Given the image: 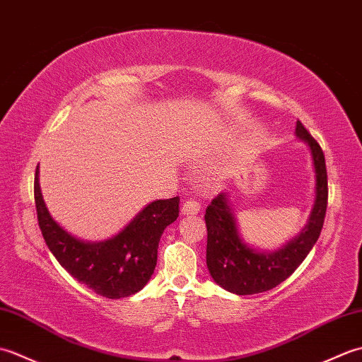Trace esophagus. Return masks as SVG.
<instances>
[{
	"instance_id": "obj_1",
	"label": "esophagus",
	"mask_w": 362,
	"mask_h": 362,
	"mask_svg": "<svg viewBox=\"0 0 362 362\" xmlns=\"http://www.w3.org/2000/svg\"><path fill=\"white\" fill-rule=\"evenodd\" d=\"M199 211H201V204L194 199H187L182 205V214H196Z\"/></svg>"
}]
</instances>
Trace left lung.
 I'll list each match as a JSON object with an SVG mask.
<instances>
[{"label": "left lung", "instance_id": "1", "mask_svg": "<svg viewBox=\"0 0 362 362\" xmlns=\"http://www.w3.org/2000/svg\"><path fill=\"white\" fill-rule=\"evenodd\" d=\"M296 135L310 146L316 173V199L308 224L294 240L275 252L255 250L240 236L226 193L218 194L206 206V267L213 280L233 294L250 296L275 288L302 264L319 240L328 202L325 157L319 143L300 121H297Z\"/></svg>", "mask_w": 362, "mask_h": 362}]
</instances>
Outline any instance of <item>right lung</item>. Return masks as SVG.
Segmentation results:
<instances>
[{
	"label": "right lung",
	"mask_w": 362,
	"mask_h": 362,
	"mask_svg": "<svg viewBox=\"0 0 362 362\" xmlns=\"http://www.w3.org/2000/svg\"><path fill=\"white\" fill-rule=\"evenodd\" d=\"M34 197L37 219L48 249L66 272L107 298H121L141 291L157 264V249L165 228L179 216L180 199L153 201L124 230L101 243L74 238L60 227L46 209L35 169Z\"/></svg>",
	"instance_id": "add662e5"
}]
</instances>
